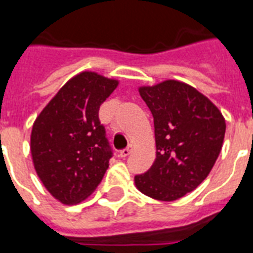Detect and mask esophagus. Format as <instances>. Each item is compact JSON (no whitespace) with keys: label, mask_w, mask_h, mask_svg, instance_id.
Here are the masks:
<instances>
[{"label":"esophagus","mask_w":253,"mask_h":253,"mask_svg":"<svg viewBox=\"0 0 253 253\" xmlns=\"http://www.w3.org/2000/svg\"><path fill=\"white\" fill-rule=\"evenodd\" d=\"M131 151H132V146H131V144H128L126 148H123L122 151L119 152V157H121V158L128 157V155L131 154Z\"/></svg>","instance_id":"1"}]
</instances>
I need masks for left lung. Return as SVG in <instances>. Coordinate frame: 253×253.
Here are the masks:
<instances>
[{"mask_svg":"<svg viewBox=\"0 0 253 253\" xmlns=\"http://www.w3.org/2000/svg\"><path fill=\"white\" fill-rule=\"evenodd\" d=\"M139 94L154 117L157 158L147 172L135 176V187L161 202L180 199L211 172L225 119L207 96L180 81L140 86Z\"/></svg>","mask_w":253,"mask_h":253,"instance_id":"8db88e82","label":"left lung"}]
</instances>
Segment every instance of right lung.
<instances>
[{
    "label": "right lung",
    "instance_id": "1",
    "mask_svg": "<svg viewBox=\"0 0 253 253\" xmlns=\"http://www.w3.org/2000/svg\"><path fill=\"white\" fill-rule=\"evenodd\" d=\"M118 84L82 71L59 88L33 123V165L46 190L62 204L88 198L109 169L113 152L98 111Z\"/></svg>",
    "mask_w": 253,
    "mask_h": 253
}]
</instances>
